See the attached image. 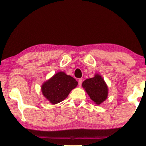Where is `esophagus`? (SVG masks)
<instances>
[{"label":"esophagus","mask_w":146,"mask_h":146,"mask_svg":"<svg viewBox=\"0 0 146 146\" xmlns=\"http://www.w3.org/2000/svg\"><path fill=\"white\" fill-rule=\"evenodd\" d=\"M82 83V78L78 79V86H81Z\"/></svg>","instance_id":"obj_1"}]
</instances>
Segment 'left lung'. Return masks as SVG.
<instances>
[{
    "label": "left lung",
    "mask_w": 146,
    "mask_h": 146,
    "mask_svg": "<svg viewBox=\"0 0 146 146\" xmlns=\"http://www.w3.org/2000/svg\"><path fill=\"white\" fill-rule=\"evenodd\" d=\"M82 87L85 89L92 100L97 105L101 104L106 100L108 94V88L104 80L99 74L86 79L83 82Z\"/></svg>",
    "instance_id": "obj_1"
}]
</instances>
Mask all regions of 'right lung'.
I'll return each instance as SVG.
<instances>
[{
	"label": "right lung",
	"mask_w": 146,
	"mask_h": 146,
	"mask_svg": "<svg viewBox=\"0 0 146 146\" xmlns=\"http://www.w3.org/2000/svg\"><path fill=\"white\" fill-rule=\"evenodd\" d=\"M78 82L64 72H59L41 87L44 96L52 104H56L66 98L72 90L78 85Z\"/></svg>",
	"instance_id": "obj_1"
}]
</instances>
